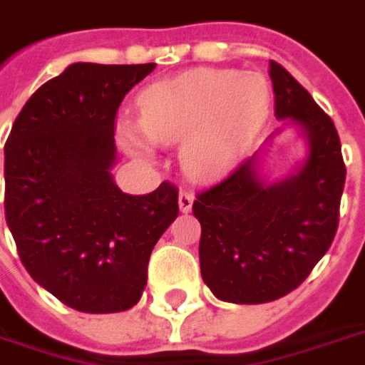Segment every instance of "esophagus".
I'll return each instance as SVG.
<instances>
[{
	"label": "esophagus",
	"instance_id": "obj_1",
	"mask_svg": "<svg viewBox=\"0 0 365 365\" xmlns=\"http://www.w3.org/2000/svg\"><path fill=\"white\" fill-rule=\"evenodd\" d=\"M178 205H180V211H182V213L191 211V205H193V195L187 193V191H180V195H178Z\"/></svg>",
	"mask_w": 365,
	"mask_h": 365
}]
</instances>
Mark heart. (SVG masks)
Segmentation results:
<instances>
[{
  "instance_id": "b5f03b06",
  "label": "heart",
  "mask_w": 365,
  "mask_h": 365,
  "mask_svg": "<svg viewBox=\"0 0 365 365\" xmlns=\"http://www.w3.org/2000/svg\"><path fill=\"white\" fill-rule=\"evenodd\" d=\"M140 122L120 120L124 146L152 156V142L180 144L185 174L207 182L223 175L259 132L271 106V86L259 73L193 68L140 94Z\"/></svg>"
}]
</instances>
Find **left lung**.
I'll use <instances>...</instances> for the list:
<instances>
[{"mask_svg":"<svg viewBox=\"0 0 365 365\" xmlns=\"http://www.w3.org/2000/svg\"><path fill=\"white\" fill-rule=\"evenodd\" d=\"M269 75L274 116L298 130L307 154L289 175L269 182L259 150L193 201L203 282L235 304L271 302L307 279L332 245L346 180L332 118L279 63L271 61Z\"/></svg>","mask_w":365,"mask_h":365,"instance_id":"obj_1","label":"left lung"}]
</instances>
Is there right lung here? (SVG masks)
Returning <instances> with one entry per match:
<instances>
[{"label":"right lung","instance_id":"right-lung-1","mask_svg":"<svg viewBox=\"0 0 365 365\" xmlns=\"http://www.w3.org/2000/svg\"><path fill=\"white\" fill-rule=\"evenodd\" d=\"M154 68L73 63L35 91L5 142V221L23 267L78 312L138 304L152 249L180 213L172 183L128 195L112 175L116 110Z\"/></svg>","mask_w":365,"mask_h":365}]
</instances>
